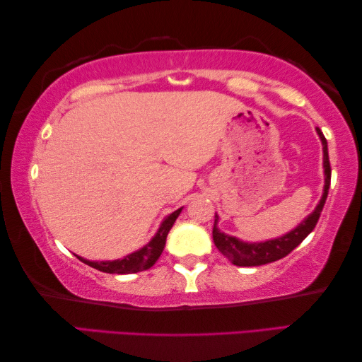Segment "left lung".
Masks as SVG:
<instances>
[{
	"label": "left lung",
	"instance_id": "left-lung-1",
	"mask_svg": "<svg viewBox=\"0 0 362 362\" xmlns=\"http://www.w3.org/2000/svg\"><path fill=\"white\" fill-rule=\"evenodd\" d=\"M319 134V139L322 142V152H324V191L322 197L316 205V209L310 213L303 221H301L297 228L288 230L287 234L276 239L263 240V242H245L242 239H237L234 235L224 234L218 229V215L215 213V226H213V242L218 250H220L224 257H226L230 263L235 266H262L266 263L277 262L298 247L301 242L306 239V235L316 228V223L321 216V211L324 209L325 199H327L329 187H330V162H329V151H327V141H325L322 132L316 128Z\"/></svg>",
	"mask_w": 362,
	"mask_h": 362
}]
</instances>
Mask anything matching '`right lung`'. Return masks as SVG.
<instances>
[{
    "mask_svg": "<svg viewBox=\"0 0 362 362\" xmlns=\"http://www.w3.org/2000/svg\"><path fill=\"white\" fill-rule=\"evenodd\" d=\"M181 210L182 206L176 211L170 213L168 216H165L156 235H153L144 247H141L139 250L127 255V257L112 259V262H90V259L78 257V255H76V257L80 258V262L91 266V268L103 272H109V274H133V272L149 269L156 264L158 257L162 255L165 242H167V235L170 233V229L173 228L176 218L180 216Z\"/></svg>",
    "mask_w": 362,
    "mask_h": 362,
    "instance_id": "right-lung-1",
    "label": "right lung"
}]
</instances>
